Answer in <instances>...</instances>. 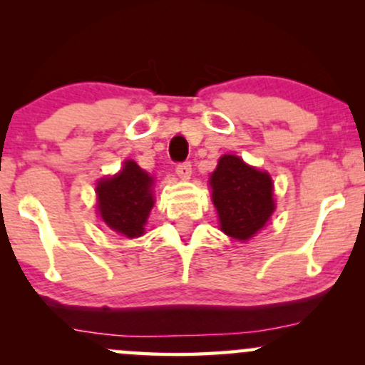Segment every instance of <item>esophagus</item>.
<instances>
[{
  "instance_id": "obj_1",
  "label": "esophagus",
  "mask_w": 365,
  "mask_h": 365,
  "mask_svg": "<svg viewBox=\"0 0 365 365\" xmlns=\"http://www.w3.org/2000/svg\"><path fill=\"white\" fill-rule=\"evenodd\" d=\"M177 175L180 178H183V180H188L190 178V175H192V165L188 161H185V163H178L177 165Z\"/></svg>"
}]
</instances>
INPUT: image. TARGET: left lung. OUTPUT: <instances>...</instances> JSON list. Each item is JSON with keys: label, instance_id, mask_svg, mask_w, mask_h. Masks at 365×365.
I'll return each mask as SVG.
<instances>
[{"label": "left lung", "instance_id": "left-lung-1", "mask_svg": "<svg viewBox=\"0 0 365 365\" xmlns=\"http://www.w3.org/2000/svg\"><path fill=\"white\" fill-rule=\"evenodd\" d=\"M211 188L221 230L237 240L254 237L274 211L269 175L245 165L233 154L220 159L211 175Z\"/></svg>", "mask_w": 365, "mask_h": 365}]
</instances>
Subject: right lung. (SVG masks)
<instances>
[{
  "mask_svg": "<svg viewBox=\"0 0 365 365\" xmlns=\"http://www.w3.org/2000/svg\"><path fill=\"white\" fill-rule=\"evenodd\" d=\"M150 187L153 178L135 161H125L118 175L101 180L96 188L104 223L123 237H140L154 206Z\"/></svg>",
  "mask_w": 365,
  "mask_h": 365,
  "instance_id": "obj_1",
  "label": "right lung"
}]
</instances>
